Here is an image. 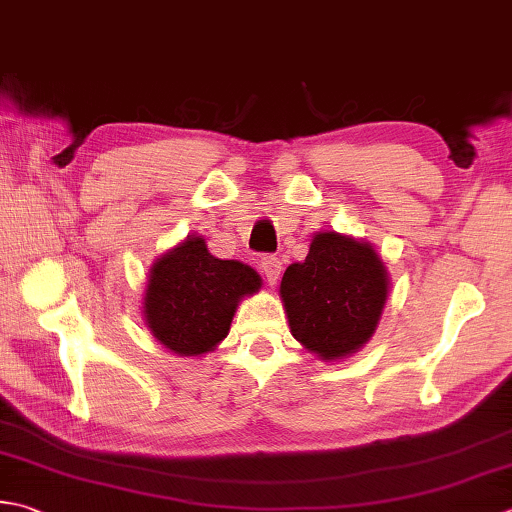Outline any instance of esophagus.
I'll list each match as a JSON object with an SVG mask.
<instances>
[{
  "instance_id": "esophagus-1",
  "label": "esophagus",
  "mask_w": 512,
  "mask_h": 512,
  "mask_svg": "<svg viewBox=\"0 0 512 512\" xmlns=\"http://www.w3.org/2000/svg\"><path fill=\"white\" fill-rule=\"evenodd\" d=\"M259 268H262V273L268 279L270 286L277 284V279H279V275H282V270H284L282 259L275 257V255H264L262 262H259Z\"/></svg>"
}]
</instances>
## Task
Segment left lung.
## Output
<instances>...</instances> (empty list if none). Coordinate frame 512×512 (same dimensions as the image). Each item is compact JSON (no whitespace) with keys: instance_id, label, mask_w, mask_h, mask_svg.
I'll return each instance as SVG.
<instances>
[{"instance_id":"obj_1","label":"left lung","mask_w":512,"mask_h":512,"mask_svg":"<svg viewBox=\"0 0 512 512\" xmlns=\"http://www.w3.org/2000/svg\"><path fill=\"white\" fill-rule=\"evenodd\" d=\"M293 337L324 359L346 357L373 337L388 297V277L373 246L319 233L302 264L282 277Z\"/></svg>"}]
</instances>
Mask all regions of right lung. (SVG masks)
Instances as JSON below:
<instances>
[{"mask_svg": "<svg viewBox=\"0 0 512 512\" xmlns=\"http://www.w3.org/2000/svg\"><path fill=\"white\" fill-rule=\"evenodd\" d=\"M262 279L235 259L208 253L202 237H188L150 270L144 315L148 328L177 355L208 353L228 335L237 302Z\"/></svg>", "mask_w": 512, "mask_h": 512, "instance_id": "add662e5", "label": "right lung"}]
</instances>
